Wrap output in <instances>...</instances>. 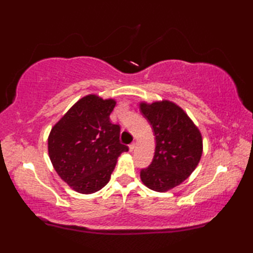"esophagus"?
Instances as JSON below:
<instances>
[{"mask_svg": "<svg viewBox=\"0 0 253 253\" xmlns=\"http://www.w3.org/2000/svg\"><path fill=\"white\" fill-rule=\"evenodd\" d=\"M135 148H136V143H135V142L129 144V151H130V152H132L133 150H135Z\"/></svg>", "mask_w": 253, "mask_h": 253, "instance_id": "1", "label": "esophagus"}]
</instances>
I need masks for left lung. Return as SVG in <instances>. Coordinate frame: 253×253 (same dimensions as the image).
I'll list each match as a JSON object with an SVG mask.
<instances>
[{
	"label": "left lung",
	"instance_id": "left-lung-1",
	"mask_svg": "<svg viewBox=\"0 0 253 253\" xmlns=\"http://www.w3.org/2000/svg\"><path fill=\"white\" fill-rule=\"evenodd\" d=\"M142 115L152 126L155 151L151 164L140 171L149 189L165 192L190 176L202 155V136L185 111L169 100L141 102Z\"/></svg>",
	"mask_w": 253,
	"mask_h": 253
}]
</instances>
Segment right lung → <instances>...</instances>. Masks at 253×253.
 I'll list each match as a JSON object with an SVG mask.
<instances>
[{
    "instance_id": "add662e5",
    "label": "right lung",
    "mask_w": 253,
    "mask_h": 253,
    "mask_svg": "<svg viewBox=\"0 0 253 253\" xmlns=\"http://www.w3.org/2000/svg\"><path fill=\"white\" fill-rule=\"evenodd\" d=\"M116 101L95 94L77 101L47 138L53 168L79 193H93L110 181L117 159L128 147L120 141V125L110 120Z\"/></svg>"
}]
</instances>
